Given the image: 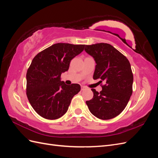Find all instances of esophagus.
<instances>
[{
    "label": "esophagus",
    "instance_id": "1",
    "mask_svg": "<svg viewBox=\"0 0 158 158\" xmlns=\"http://www.w3.org/2000/svg\"><path fill=\"white\" fill-rule=\"evenodd\" d=\"M85 86H81V91H84V90H85Z\"/></svg>",
    "mask_w": 158,
    "mask_h": 158
}]
</instances>
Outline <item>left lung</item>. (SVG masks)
<instances>
[{
	"mask_svg": "<svg viewBox=\"0 0 158 158\" xmlns=\"http://www.w3.org/2000/svg\"><path fill=\"white\" fill-rule=\"evenodd\" d=\"M85 52L96 63L94 79H100V92L92 89L93 98L86 101L94 116L107 120L117 117L125 108L132 94L133 74L127 57L112 45L104 43L85 45Z\"/></svg>",
	"mask_w": 158,
	"mask_h": 158,
	"instance_id": "8db88e82",
	"label": "left lung"
}]
</instances>
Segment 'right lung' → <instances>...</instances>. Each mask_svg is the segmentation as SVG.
Segmentation results:
<instances>
[{
    "mask_svg": "<svg viewBox=\"0 0 158 158\" xmlns=\"http://www.w3.org/2000/svg\"><path fill=\"white\" fill-rule=\"evenodd\" d=\"M85 45L59 43L40 52L26 74V95L35 111L49 120L61 117L71 99L80 91L78 84L66 85L60 75L69 69L71 60L81 53Z\"/></svg>",
    "mask_w": 158,
    "mask_h": 158,
    "instance_id": "1",
    "label": "right lung"
}]
</instances>
